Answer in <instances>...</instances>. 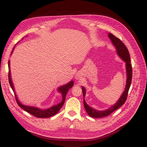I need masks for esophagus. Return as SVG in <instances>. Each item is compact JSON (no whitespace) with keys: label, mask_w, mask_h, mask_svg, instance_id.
<instances>
[{"label":"esophagus","mask_w":147,"mask_h":147,"mask_svg":"<svg viewBox=\"0 0 147 147\" xmlns=\"http://www.w3.org/2000/svg\"><path fill=\"white\" fill-rule=\"evenodd\" d=\"M82 78V75L80 73H77L76 75H75V78L77 80H81Z\"/></svg>","instance_id":"34e87169"}]
</instances>
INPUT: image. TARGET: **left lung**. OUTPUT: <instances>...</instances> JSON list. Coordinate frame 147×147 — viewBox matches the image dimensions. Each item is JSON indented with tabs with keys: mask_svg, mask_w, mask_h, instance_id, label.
Masks as SVG:
<instances>
[{
	"mask_svg": "<svg viewBox=\"0 0 147 147\" xmlns=\"http://www.w3.org/2000/svg\"><path fill=\"white\" fill-rule=\"evenodd\" d=\"M108 36L110 39L111 42L114 45V47L116 48L117 53L119 56V57L122 60H123L126 63V87L124 89V91H123V94L120 96L119 99L117 100V102L115 103L113 105H112L108 109L105 110H98L93 109L91 107L89 106L86 101L84 100V96L86 94V90L83 86L82 87V91H83V104L84 109H85L87 113L89 116L92 118H102L108 116L110 115L115 110L119 109L120 107L122 106L126 100L128 91L129 90V88L131 86V83L132 80V65L131 64V59H130V55L129 53L127 48L124 45V44L120 40L119 38L116 37L113 34L109 33Z\"/></svg>",
	"mask_w": 147,
	"mask_h": 147,
	"instance_id": "obj_1",
	"label": "left lung"
}]
</instances>
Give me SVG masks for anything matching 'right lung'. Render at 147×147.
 I'll return each mask as SVG.
<instances>
[{"label": "right lung", "mask_w": 147, "mask_h": 147, "mask_svg": "<svg viewBox=\"0 0 147 147\" xmlns=\"http://www.w3.org/2000/svg\"><path fill=\"white\" fill-rule=\"evenodd\" d=\"M14 49H15V47H13V49L11 55L12 54V53H13ZM10 61H8V72H9L8 73V80H9V83H10V84L12 90L15 93V99L17 102V104H18V105L21 108H22L23 110L26 111L27 112L29 113L30 114L34 115V116H35V117L40 118L51 117L53 116V115H56L57 112H59L62 107H63V105L64 104L67 93L68 91L74 85L73 80H71L68 83L64 84V85L61 86L60 87L57 88V91L59 92L62 94V98H63L62 101L60 102L59 104L53 105L52 107H51L50 108H48L47 109H40L38 107H35L25 105H23V104L21 103L20 100H18V97L16 94L15 88H14V86H13V83L12 82L11 78V72H10Z\"/></svg>", "instance_id": "obj_1"}]
</instances>
